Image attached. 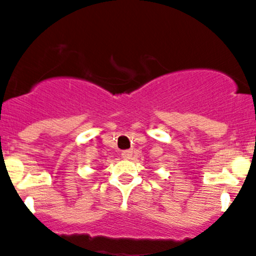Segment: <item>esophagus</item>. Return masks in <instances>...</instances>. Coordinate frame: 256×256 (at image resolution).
<instances>
[{
  "mask_svg": "<svg viewBox=\"0 0 256 256\" xmlns=\"http://www.w3.org/2000/svg\"><path fill=\"white\" fill-rule=\"evenodd\" d=\"M122 156L125 158V160H128V158H132V152L131 150H124L122 152Z\"/></svg>",
  "mask_w": 256,
  "mask_h": 256,
  "instance_id": "34e87169",
  "label": "esophagus"
}]
</instances>
